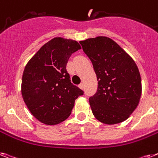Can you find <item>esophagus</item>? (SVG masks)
I'll use <instances>...</instances> for the list:
<instances>
[{"label":"esophagus","mask_w":158,"mask_h":158,"mask_svg":"<svg viewBox=\"0 0 158 158\" xmlns=\"http://www.w3.org/2000/svg\"><path fill=\"white\" fill-rule=\"evenodd\" d=\"M79 88H80V89L83 90V88H84V84H83V83H80V84L79 85Z\"/></svg>","instance_id":"34e87169"}]
</instances>
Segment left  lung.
I'll list each match as a JSON object with an SVG mask.
<instances>
[{
	"mask_svg": "<svg viewBox=\"0 0 158 158\" xmlns=\"http://www.w3.org/2000/svg\"><path fill=\"white\" fill-rule=\"evenodd\" d=\"M79 43L92 62L98 81L97 92L89 98L92 114L108 125L125 121L141 97V78L136 64L109 37L89 38Z\"/></svg>",
	"mask_w": 158,
	"mask_h": 158,
	"instance_id": "left-lung-1",
	"label": "left lung"
}]
</instances>
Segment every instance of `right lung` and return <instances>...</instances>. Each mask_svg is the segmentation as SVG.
I'll return each instance as SVG.
<instances>
[{"mask_svg":"<svg viewBox=\"0 0 158 158\" xmlns=\"http://www.w3.org/2000/svg\"><path fill=\"white\" fill-rule=\"evenodd\" d=\"M81 48L75 40L55 37L40 48L26 65L22 97L31 114L46 125H57L71 114L83 92L71 83L66 64Z\"/></svg>","mask_w":158,"mask_h":158,"instance_id":"1","label":"right lung"}]
</instances>
